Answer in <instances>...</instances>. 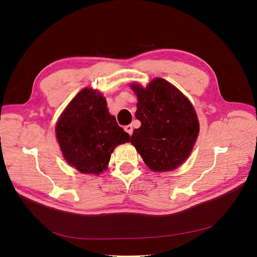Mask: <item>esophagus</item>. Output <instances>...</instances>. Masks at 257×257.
Masks as SVG:
<instances>
[{"label":"esophagus","instance_id":"esophagus-1","mask_svg":"<svg viewBox=\"0 0 257 257\" xmlns=\"http://www.w3.org/2000/svg\"><path fill=\"white\" fill-rule=\"evenodd\" d=\"M124 130L129 134V136H132L133 133V128H132V125H127L124 127Z\"/></svg>","mask_w":257,"mask_h":257}]
</instances>
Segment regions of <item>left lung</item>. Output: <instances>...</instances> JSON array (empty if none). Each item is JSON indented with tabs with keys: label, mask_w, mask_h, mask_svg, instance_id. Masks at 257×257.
Returning <instances> with one entry per match:
<instances>
[{
	"label": "left lung",
	"mask_w": 257,
	"mask_h": 257,
	"mask_svg": "<svg viewBox=\"0 0 257 257\" xmlns=\"http://www.w3.org/2000/svg\"><path fill=\"white\" fill-rule=\"evenodd\" d=\"M138 97L131 144L145 164L154 172L178 168L190 156L199 134V120L184 94L163 78H155L145 88L131 84Z\"/></svg>",
	"instance_id": "1"
}]
</instances>
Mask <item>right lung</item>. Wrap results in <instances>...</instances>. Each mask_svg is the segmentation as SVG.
Here are the masks:
<instances>
[{
	"label": "right lung",
	"mask_w": 257,
	"mask_h": 257,
	"mask_svg": "<svg viewBox=\"0 0 257 257\" xmlns=\"http://www.w3.org/2000/svg\"><path fill=\"white\" fill-rule=\"evenodd\" d=\"M56 138L66 163L83 174L99 175L107 169L117 145L130 136L108 112L101 92L83 88L58 118Z\"/></svg>",
	"instance_id": "add662e5"
}]
</instances>
